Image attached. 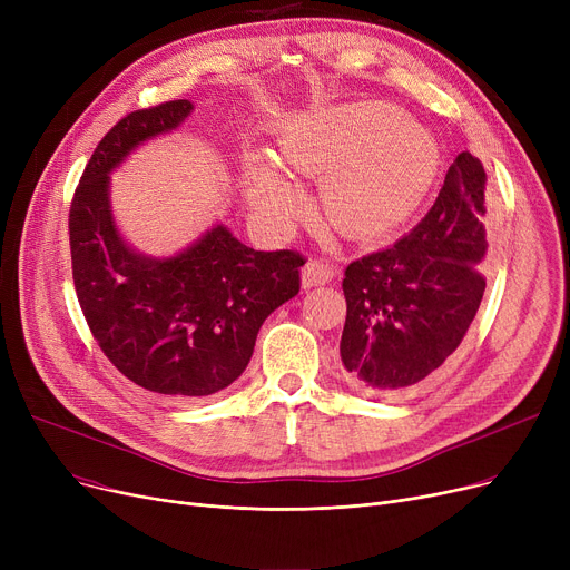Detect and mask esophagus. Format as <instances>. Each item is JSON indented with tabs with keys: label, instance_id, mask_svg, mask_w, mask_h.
Masks as SVG:
<instances>
[{
	"label": "esophagus",
	"instance_id": "1",
	"mask_svg": "<svg viewBox=\"0 0 570 570\" xmlns=\"http://www.w3.org/2000/svg\"><path fill=\"white\" fill-rule=\"evenodd\" d=\"M337 275V267L331 261L323 258H314L303 267V286L312 288V286H321L327 284Z\"/></svg>",
	"mask_w": 570,
	"mask_h": 570
}]
</instances>
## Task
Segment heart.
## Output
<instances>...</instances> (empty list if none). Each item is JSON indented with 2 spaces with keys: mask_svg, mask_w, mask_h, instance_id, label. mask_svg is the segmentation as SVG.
Returning a JSON list of instances; mask_svg holds the SVG:
<instances>
[{
  "mask_svg": "<svg viewBox=\"0 0 570 570\" xmlns=\"http://www.w3.org/2000/svg\"><path fill=\"white\" fill-rule=\"evenodd\" d=\"M284 166L325 177V207L353 235H376L404 222L421 205L439 170L436 140L402 110L357 101L293 119L279 138ZM245 196L269 226L303 215L305 191L267 161L245 168Z\"/></svg>",
  "mask_w": 570,
  "mask_h": 570,
  "instance_id": "1",
  "label": "heart"
}]
</instances>
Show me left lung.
Wrapping results in <instances>:
<instances>
[{"mask_svg": "<svg viewBox=\"0 0 570 570\" xmlns=\"http://www.w3.org/2000/svg\"><path fill=\"white\" fill-rule=\"evenodd\" d=\"M485 185L483 164L458 155L421 222L393 247L348 263L340 357L357 391L409 395L462 344L485 293Z\"/></svg>", "mask_w": 570, "mask_h": 570, "instance_id": "obj_1", "label": "left lung"}]
</instances>
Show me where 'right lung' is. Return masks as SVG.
Segmentation results:
<instances>
[{
    "instance_id": "1",
    "label": "right lung",
    "mask_w": 570,
    "mask_h": 570,
    "mask_svg": "<svg viewBox=\"0 0 570 570\" xmlns=\"http://www.w3.org/2000/svg\"><path fill=\"white\" fill-rule=\"evenodd\" d=\"M194 110L189 99L134 110L101 138L69 209L73 286L108 361L149 393L200 400L249 365L263 321L301 291L303 254L256 252L217 224L168 258L131 249L110 209V173Z\"/></svg>"
}]
</instances>
